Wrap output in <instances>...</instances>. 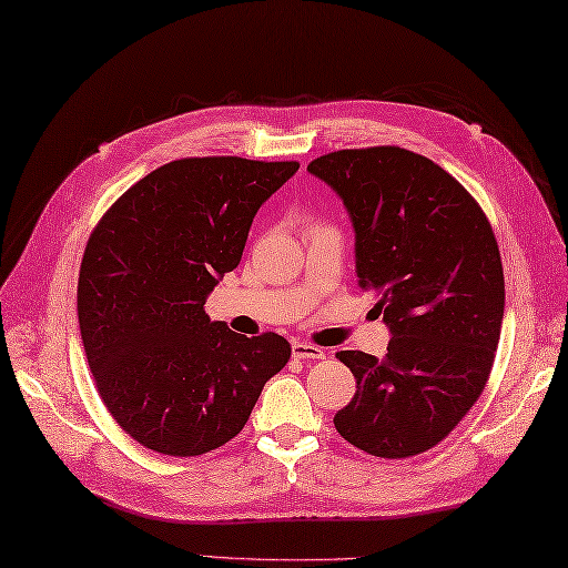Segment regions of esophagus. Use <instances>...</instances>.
I'll return each instance as SVG.
<instances>
[{
	"instance_id": "34e87169",
	"label": "esophagus",
	"mask_w": 568,
	"mask_h": 568,
	"mask_svg": "<svg viewBox=\"0 0 568 568\" xmlns=\"http://www.w3.org/2000/svg\"><path fill=\"white\" fill-rule=\"evenodd\" d=\"M293 356L295 358H324V348L315 346V344H307V342H293Z\"/></svg>"
}]
</instances>
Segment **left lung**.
I'll use <instances>...</instances> for the list:
<instances>
[{
  "mask_svg": "<svg viewBox=\"0 0 568 568\" xmlns=\"http://www.w3.org/2000/svg\"><path fill=\"white\" fill-rule=\"evenodd\" d=\"M352 216L356 275L376 291L388 354L339 352L356 395L334 427L361 452L407 458L437 446L484 393L500 339L496 234L456 178L400 146L344 149L307 165Z\"/></svg>",
  "mask_w": 568,
  "mask_h": 568,
  "instance_id": "left-lung-1",
  "label": "left lung"
}]
</instances>
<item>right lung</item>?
<instances>
[{
    "label": "right lung",
    "instance_id": "right-lung-1",
    "mask_svg": "<svg viewBox=\"0 0 568 568\" xmlns=\"http://www.w3.org/2000/svg\"><path fill=\"white\" fill-rule=\"evenodd\" d=\"M295 161H171L92 229L78 281L82 346L102 403L146 449L200 456L244 429L291 358L281 334L210 322L204 300L234 271L261 204Z\"/></svg>",
    "mask_w": 568,
    "mask_h": 568
}]
</instances>
